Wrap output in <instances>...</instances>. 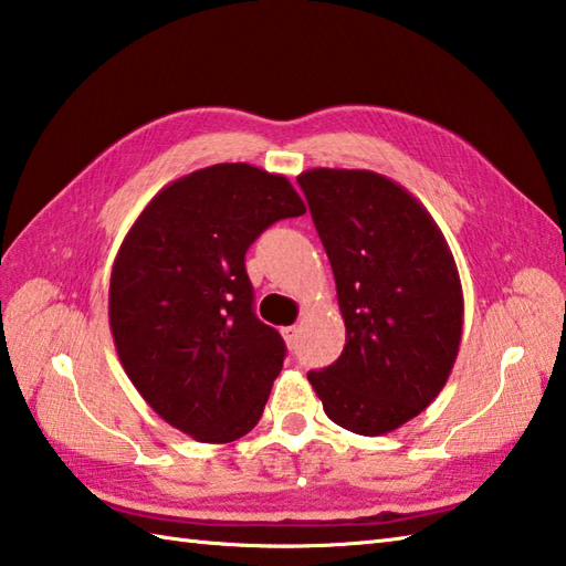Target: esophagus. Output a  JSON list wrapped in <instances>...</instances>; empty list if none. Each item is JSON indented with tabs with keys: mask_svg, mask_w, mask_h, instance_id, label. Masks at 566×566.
Here are the masks:
<instances>
[{
	"mask_svg": "<svg viewBox=\"0 0 566 566\" xmlns=\"http://www.w3.org/2000/svg\"><path fill=\"white\" fill-rule=\"evenodd\" d=\"M297 332H300V327H297V325H293V327H283V329H281V334H283V339H285L287 347H293V344L297 342Z\"/></svg>",
	"mask_w": 566,
	"mask_h": 566,
	"instance_id": "obj_1",
	"label": "esophagus"
}]
</instances>
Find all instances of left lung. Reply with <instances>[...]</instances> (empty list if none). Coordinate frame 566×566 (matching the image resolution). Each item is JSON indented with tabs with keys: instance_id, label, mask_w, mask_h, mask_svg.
Masks as SVG:
<instances>
[{
	"instance_id": "obj_1",
	"label": "left lung",
	"mask_w": 566,
	"mask_h": 566,
	"mask_svg": "<svg viewBox=\"0 0 566 566\" xmlns=\"http://www.w3.org/2000/svg\"><path fill=\"white\" fill-rule=\"evenodd\" d=\"M337 283L347 344L307 380L327 418L356 434L398 430L452 374L464 293L442 229L424 205L374 170L297 176Z\"/></svg>"
}]
</instances>
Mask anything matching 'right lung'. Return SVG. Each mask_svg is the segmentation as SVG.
<instances>
[{"label": "right lung", "mask_w": 566, "mask_h": 566, "mask_svg": "<svg viewBox=\"0 0 566 566\" xmlns=\"http://www.w3.org/2000/svg\"><path fill=\"white\" fill-rule=\"evenodd\" d=\"M300 214L285 176L217 164L158 190L114 256L119 361L158 418L192 440L234 442L266 408L285 344L253 315L244 256L263 229Z\"/></svg>", "instance_id": "obj_1"}]
</instances>
